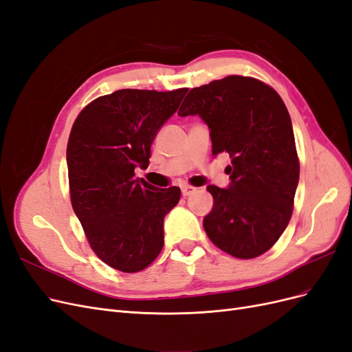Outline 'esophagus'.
<instances>
[{"label": "esophagus", "instance_id": "1", "mask_svg": "<svg viewBox=\"0 0 352 352\" xmlns=\"http://www.w3.org/2000/svg\"><path fill=\"white\" fill-rule=\"evenodd\" d=\"M195 190H197V188L190 186V185H185V186H182V195L184 197H189V195H192Z\"/></svg>", "mask_w": 352, "mask_h": 352}]
</instances>
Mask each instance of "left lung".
I'll return each instance as SVG.
<instances>
[{
	"instance_id": "left-lung-1",
	"label": "left lung",
	"mask_w": 352,
	"mask_h": 352,
	"mask_svg": "<svg viewBox=\"0 0 352 352\" xmlns=\"http://www.w3.org/2000/svg\"><path fill=\"white\" fill-rule=\"evenodd\" d=\"M179 116L198 114L210 127L212 155L228 153L230 185H208L207 236L232 257L250 260L278 242L294 211L300 180L292 122L280 95L248 76H226L190 89Z\"/></svg>"
}]
</instances>
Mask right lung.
<instances>
[{
    "label": "right lung",
    "instance_id": "right-lung-1",
    "mask_svg": "<svg viewBox=\"0 0 352 352\" xmlns=\"http://www.w3.org/2000/svg\"><path fill=\"white\" fill-rule=\"evenodd\" d=\"M188 92L120 89L89 102L67 142L72 207L92 251L110 267L136 273L164 245L163 220L180 189L135 179L150 164L154 138Z\"/></svg>",
    "mask_w": 352,
    "mask_h": 352
}]
</instances>
